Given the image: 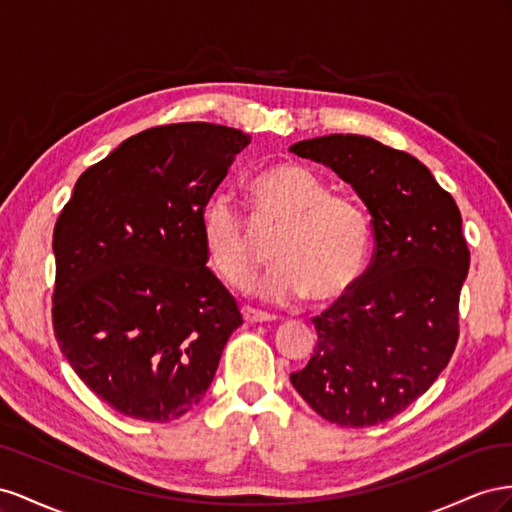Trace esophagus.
Listing matches in <instances>:
<instances>
[{"label":"esophagus","instance_id":"1","mask_svg":"<svg viewBox=\"0 0 512 512\" xmlns=\"http://www.w3.org/2000/svg\"><path fill=\"white\" fill-rule=\"evenodd\" d=\"M242 317L246 324H261V321H272L274 317L264 313V311H257L253 306H242Z\"/></svg>","mask_w":512,"mask_h":512}]
</instances>
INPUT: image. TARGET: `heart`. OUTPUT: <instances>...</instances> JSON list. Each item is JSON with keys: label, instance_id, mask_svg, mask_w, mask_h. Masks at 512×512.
<instances>
[{"label": "heart", "instance_id": "1", "mask_svg": "<svg viewBox=\"0 0 512 512\" xmlns=\"http://www.w3.org/2000/svg\"><path fill=\"white\" fill-rule=\"evenodd\" d=\"M253 218L279 229L276 266L261 294L276 302L309 296L315 304L343 298L358 283L371 248V218L360 201L330 193V184L294 160L259 169L248 180ZM201 240L212 268L233 289L251 287L264 255L244 214L227 195L214 197L201 216Z\"/></svg>", "mask_w": 512, "mask_h": 512}]
</instances>
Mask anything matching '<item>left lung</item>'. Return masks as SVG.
I'll use <instances>...</instances> for the list:
<instances>
[{
    "mask_svg": "<svg viewBox=\"0 0 512 512\" xmlns=\"http://www.w3.org/2000/svg\"><path fill=\"white\" fill-rule=\"evenodd\" d=\"M354 186L375 251L358 283L313 317L317 343L291 384L341 427H371L425 394L455 354L470 251L455 199L412 154L362 135L289 148Z\"/></svg>",
    "mask_w": 512,
    "mask_h": 512,
    "instance_id": "1",
    "label": "left lung"
}]
</instances>
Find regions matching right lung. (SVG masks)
I'll use <instances>...</instances> for the list:
<instances>
[{
  "label": "right lung",
  "mask_w": 512,
  "mask_h": 512,
  "mask_svg": "<svg viewBox=\"0 0 512 512\" xmlns=\"http://www.w3.org/2000/svg\"><path fill=\"white\" fill-rule=\"evenodd\" d=\"M251 137L208 122L126 139L81 173L53 229V332L115 412L180 418L212 384L238 302L206 268L201 216Z\"/></svg>",
  "instance_id": "right-lung-1"
}]
</instances>
